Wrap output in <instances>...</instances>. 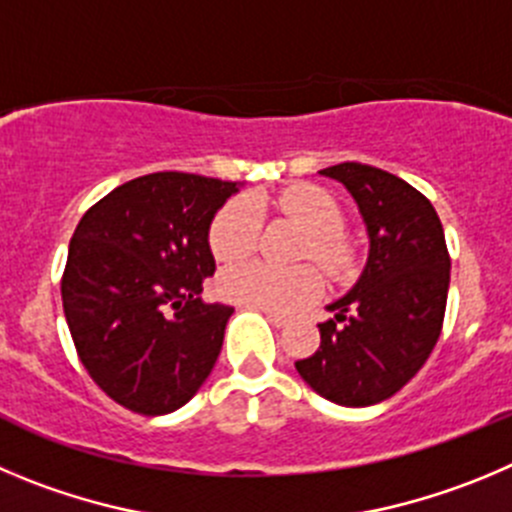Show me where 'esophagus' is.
Listing matches in <instances>:
<instances>
[{
	"label": "esophagus",
	"instance_id": "obj_1",
	"mask_svg": "<svg viewBox=\"0 0 512 512\" xmlns=\"http://www.w3.org/2000/svg\"><path fill=\"white\" fill-rule=\"evenodd\" d=\"M260 313H265V318H267V321H270L272 323V326H275V328H285V326H288V318H285V315H278V313H267V310H260Z\"/></svg>",
	"mask_w": 512,
	"mask_h": 512
}]
</instances>
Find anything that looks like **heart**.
I'll list each match as a JSON object with an SVG mask.
<instances>
[{
  "mask_svg": "<svg viewBox=\"0 0 512 512\" xmlns=\"http://www.w3.org/2000/svg\"><path fill=\"white\" fill-rule=\"evenodd\" d=\"M270 204L308 229L310 242L305 255L321 262L331 275H343L351 267L353 250L341 234L343 209L326 189L295 184L275 194ZM257 242H260V214L247 199H234L219 209L209 229L214 260L222 265H234L250 257L257 250ZM321 290L323 280L313 267L280 270L265 262H247V265L229 267L219 278L222 298L278 315L295 313L318 298Z\"/></svg>",
  "mask_w": 512,
  "mask_h": 512,
  "instance_id": "obj_1",
  "label": "heart"
}]
</instances>
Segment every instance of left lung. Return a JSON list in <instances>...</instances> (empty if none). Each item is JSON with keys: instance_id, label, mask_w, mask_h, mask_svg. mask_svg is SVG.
Listing matches in <instances>:
<instances>
[{"instance_id": "obj_1", "label": "left lung", "mask_w": 512, "mask_h": 512, "mask_svg": "<svg viewBox=\"0 0 512 512\" xmlns=\"http://www.w3.org/2000/svg\"><path fill=\"white\" fill-rule=\"evenodd\" d=\"M356 199L369 260L351 293L328 305L321 346L295 361L305 384L341 407L394 396L424 366L442 333L450 252L432 202L399 176L358 161L328 166Z\"/></svg>"}]
</instances>
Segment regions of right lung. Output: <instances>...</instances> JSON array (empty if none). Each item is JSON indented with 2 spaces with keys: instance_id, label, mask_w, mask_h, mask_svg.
<instances>
[{
  "instance_id": "1",
  "label": "right lung",
  "mask_w": 512,
  "mask_h": 512,
  "mask_svg": "<svg viewBox=\"0 0 512 512\" xmlns=\"http://www.w3.org/2000/svg\"><path fill=\"white\" fill-rule=\"evenodd\" d=\"M234 181L156 171L116 186L75 227L62 308L90 379L116 404L159 417L212 374L234 308L204 303L209 224Z\"/></svg>"
}]
</instances>
